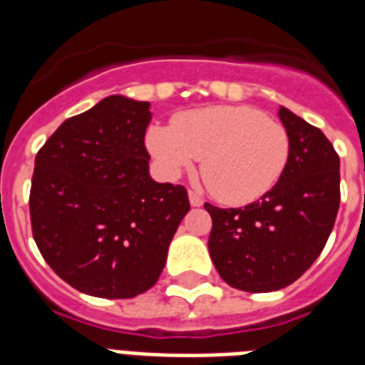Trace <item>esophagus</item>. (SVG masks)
I'll use <instances>...</instances> for the list:
<instances>
[{
	"mask_svg": "<svg viewBox=\"0 0 365 365\" xmlns=\"http://www.w3.org/2000/svg\"><path fill=\"white\" fill-rule=\"evenodd\" d=\"M189 202H191V206H202V205H205V199H202L199 193H195V191H189Z\"/></svg>",
	"mask_w": 365,
	"mask_h": 365,
	"instance_id": "esophagus-1",
	"label": "esophagus"
}]
</instances>
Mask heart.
Wrapping results in <instances>:
<instances>
[{"label":"heart","mask_w":365,"mask_h":365,"mask_svg":"<svg viewBox=\"0 0 365 365\" xmlns=\"http://www.w3.org/2000/svg\"><path fill=\"white\" fill-rule=\"evenodd\" d=\"M145 145L165 178L182 176L200 157L206 187L225 205L269 193L288 166V130L250 106H208L149 126Z\"/></svg>","instance_id":"1"}]
</instances>
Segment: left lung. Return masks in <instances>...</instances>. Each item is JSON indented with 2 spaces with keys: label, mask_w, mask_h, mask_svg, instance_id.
<instances>
[{
  "label": "left lung",
  "mask_w": 365,
  "mask_h": 365,
  "mask_svg": "<svg viewBox=\"0 0 365 365\" xmlns=\"http://www.w3.org/2000/svg\"><path fill=\"white\" fill-rule=\"evenodd\" d=\"M278 117L292 153L277 185L244 208L205 205L212 216L208 250L220 277L250 294L295 282L324 250L339 210V155L331 142L288 108Z\"/></svg>",
  "instance_id": "1"
}]
</instances>
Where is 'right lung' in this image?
Segmentation results:
<instances>
[{
    "label": "right lung",
    "instance_id": "right-lung-1",
    "mask_svg": "<svg viewBox=\"0 0 365 365\" xmlns=\"http://www.w3.org/2000/svg\"><path fill=\"white\" fill-rule=\"evenodd\" d=\"M149 102L113 94L56 128L36 157L30 217L43 259L104 299L148 292L189 212L182 185L149 176Z\"/></svg>",
    "mask_w": 365,
    "mask_h": 365
}]
</instances>
